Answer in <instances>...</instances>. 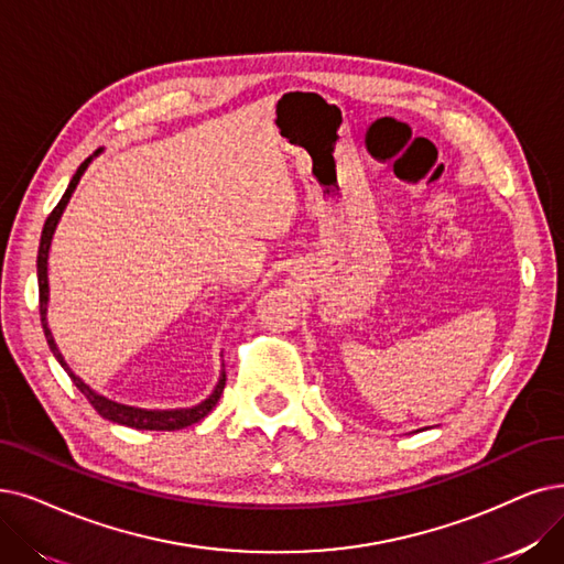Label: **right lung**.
I'll list each match as a JSON object with an SVG mask.
<instances>
[{
  "mask_svg": "<svg viewBox=\"0 0 564 564\" xmlns=\"http://www.w3.org/2000/svg\"><path fill=\"white\" fill-rule=\"evenodd\" d=\"M89 160L93 156H87V160L78 166L76 175L72 177L69 187H66L64 196L59 198V204L53 208V213L48 215L46 224H43V231H41V242H39V257H36V273H39V314H41V324H43V333H46V340H48V347L51 351L55 354V358L59 360V366L66 370V375L72 377V381L76 384V389L87 398V402L93 404L95 412L101 414L104 419L108 421H116V423H122V425H129V427H139V431H180V427H187L196 421H200L204 416L210 414V410L217 404L221 391H224V384H227V372H221L219 381L215 391L210 393V398H206L200 404H196V408H189V410H171V412H160V410H139V408H127V404H120V402H112L99 393H95L93 389H89L85 381L80 377H76L69 366L64 364V358L53 340L51 335V328L46 324V305H48V250H51V240H53V234H55V227L57 221L66 208V204H69V198L78 185V180L83 175V171L87 169Z\"/></svg>",
  "mask_w": 564,
  "mask_h": 564,
  "instance_id": "right-lung-1",
  "label": "right lung"
}]
</instances>
